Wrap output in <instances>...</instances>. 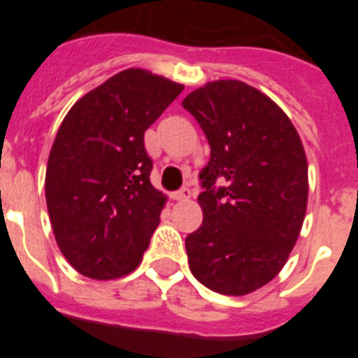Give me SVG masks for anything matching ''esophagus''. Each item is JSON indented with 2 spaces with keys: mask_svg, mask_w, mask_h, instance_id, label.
<instances>
[{
  "mask_svg": "<svg viewBox=\"0 0 358 358\" xmlns=\"http://www.w3.org/2000/svg\"><path fill=\"white\" fill-rule=\"evenodd\" d=\"M176 201H188L189 197H192V189L189 188H181V189H177L176 194L172 195Z\"/></svg>",
  "mask_w": 358,
  "mask_h": 358,
  "instance_id": "1",
  "label": "esophagus"
}]
</instances>
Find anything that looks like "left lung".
Returning <instances> with one entry per match:
<instances>
[{
    "label": "left lung",
    "mask_w": 358,
    "mask_h": 358,
    "mask_svg": "<svg viewBox=\"0 0 358 358\" xmlns=\"http://www.w3.org/2000/svg\"><path fill=\"white\" fill-rule=\"evenodd\" d=\"M211 156L199 173L202 224L186 236L189 271L210 290L243 296L280 273L301 231L308 164L289 116L240 80L202 85L182 100Z\"/></svg>",
    "instance_id": "1"
}]
</instances>
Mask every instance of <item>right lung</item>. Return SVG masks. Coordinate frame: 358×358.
I'll list each match as a JSON object with an SVG mask.
<instances>
[{
    "label": "right lung",
    "instance_id": "right-lung-1",
    "mask_svg": "<svg viewBox=\"0 0 358 358\" xmlns=\"http://www.w3.org/2000/svg\"><path fill=\"white\" fill-rule=\"evenodd\" d=\"M181 84L125 69L69 109L46 169V206L66 260L93 280L132 273L159 224L166 197L150 182L145 131Z\"/></svg>",
    "mask_w": 358,
    "mask_h": 358
}]
</instances>
